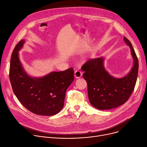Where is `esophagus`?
<instances>
[{
	"mask_svg": "<svg viewBox=\"0 0 147 147\" xmlns=\"http://www.w3.org/2000/svg\"><path fill=\"white\" fill-rule=\"evenodd\" d=\"M82 76V73L81 71H79V70H76L75 72H74V76L76 78H80Z\"/></svg>",
	"mask_w": 147,
	"mask_h": 147,
	"instance_id": "esophagus-1",
	"label": "esophagus"
}]
</instances>
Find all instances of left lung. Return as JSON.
Segmentation results:
<instances>
[{"mask_svg":"<svg viewBox=\"0 0 147 147\" xmlns=\"http://www.w3.org/2000/svg\"><path fill=\"white\" fill-rule=\"evenodd\" d=\"M131 49L134 65L124 77L116 78L103 67V58L91 59L84 65L82 77L88 85V95L92 105L99 110H108L124 104L130 97L136 86L138 71V60L130 40L124 36Z\"/></svg>","mask_w":147,"mask_h":147,"instance_id":"left-lung-1","label":"left lung"}]
</instances>
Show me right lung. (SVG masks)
<instances>
[{
	"mask_svg": "<svg viewBox=\"0 0 147 147\" xmlns=\"http://www.w3.org/2000/svg\"><path fill=\"white\" fill-rule=\"evenodd\" d=\"M24 43V40H21L11 54L9 78L13 91L21 103L32 113L55 115L64 106L66 90L74 80V70L53 71L40 78L30 77L18 58V51Z\"/></svg>",
	"mask_w": 147,
	"mask_h": 147,
	"instance_id": "right-lung-1",
	"label": "right lung"
}]
</instances>
